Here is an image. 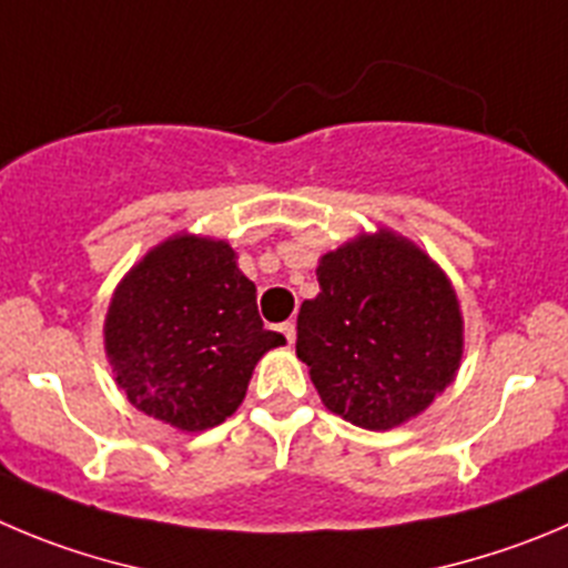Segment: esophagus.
<instances>
[{"label": "esophagus", "mask_w": 568, "mask_h": 568, "mask_svg": "<svg viewBox=\"0 0 568 568\" xmlns=\"http://www.w3.org/2000/svg\"><path fill=\"white\" fill-rule=\"evenodd\" d=\"M277 331L283 333L285 338H288V344H294V336H296V325H294V322H283V325H280Z\"/></svg>", "instance_id": "1"}]
</instances>
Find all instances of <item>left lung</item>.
<instances>
[{
    "mask_svg": "<svg viewBox=\"0 0 568 568\" xmlns=\"http://www.w3.org/2000/svg\"><path fill=\"white\" fill-rule=\"evenodd\" d=\"M320 294L296 316V356L322 404L369 432L423 415L457 378L465 322L443 268L381 226L322 254Z\"/></svg>",
    "mask_w": 568,
    "mask_h": 568,
    "instance_id": "1",
    "label": "left lung"
}]
</instances>
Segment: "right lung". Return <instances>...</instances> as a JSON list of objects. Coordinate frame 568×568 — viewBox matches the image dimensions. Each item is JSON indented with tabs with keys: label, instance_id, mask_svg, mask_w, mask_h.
Here are the masks:
<instances>
[{
	"label": "right lung",
	"instance_id": "1",
	"mask_svg": "<svg viewBox=\"0 0 568 568\" xmlns=\"http://www.w3.org/2000/svg\"><path fill=\"white\" fill-rule=\"evenodd\" d=\"M103 344L131 406L204 432L235 415L257 362L285 336L260 322L257 288L230 243L176 232L116 283Z\"/></svg>",
	"mask_w": 568,
	"mask_h": 568
}]
</instances>
